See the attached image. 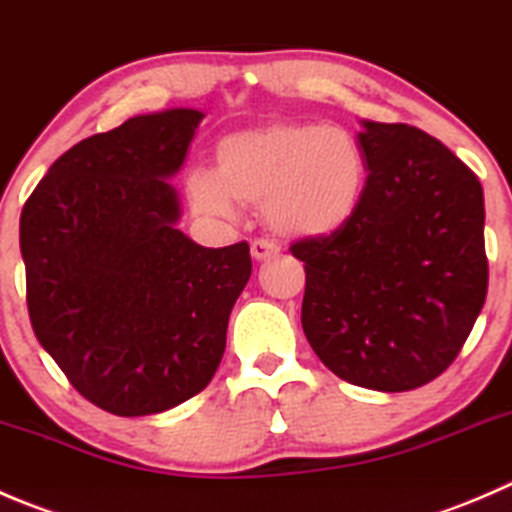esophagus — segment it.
Instances as JSON below:
<instances>
[{"label": "esophagus", "instance_id": "esophagus-1", "mask_svg": "<svg viewBox=\"0 0 512 512\" xmlns=\"http://www.w3.org/2000/svg\"><path fill=\"white\" fill-rule=\"evenodd\" d=\"M278 251H281V246H278L276 241H271V239L251 241V256H254L256 261H266V258L276 256Z\"/></svg>", "mask_w": 512, "mask_h": 512}]
</instances>
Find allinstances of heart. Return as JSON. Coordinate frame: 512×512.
I'll return each instance as SVG.
<instances>
[{
    "mask_svg": "<svg viewBox=\"0 0 512 512\" xmlns=\"http://www.w3.org/2000/svg\"><path fill=\"white\" fill-rule=\"evenodd\" d=\"M366 156L343 126L276 121L224 136L216 169L196 166L186 194L199 214L231 219L236 201L263 206L283 236H328L358 209Z\"/></svg>",
    "mask_w": 512,
    "mask_h": 512,
    "instance_id": "1",
    "label": "heart"
}]
</instances>
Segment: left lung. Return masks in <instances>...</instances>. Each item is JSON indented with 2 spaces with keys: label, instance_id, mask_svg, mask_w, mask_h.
<instances>
[{
  "label": "left lung",
  "instance_id": "obj_1",
  "mask_svg": "<svg viewBox=\"0 0 512 512\" xmlns=\"http://www.w3.org/2000/svg\"><path fill=\"white\" fill-rule=\"evenodd\" d=\"M366 186L351 219L301 239V323L328 371L371 391L438 378L473 331L488 293L478 176L408 124L363 121Z\"/></svg>",
  "mask_w": 512,
  "mask_h": 512
}]
</instances>
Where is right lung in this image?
<instances>
[{
  "label": "right lung",
  "mask_w": 512,
  "mask_h": 512,
  "mask_svg": "<svg viewBox=\"0 0 512 512\" xmlns=\"http://www.w3.org/2000/svg\"><path fill=\"white\" fill-rule=\"evenodd\" d=\"M204 114L134 116L64 151L27 199L19 249L44 351L114 416L169 411L204 391L251 276L249 244H194L176 229L169 176Z\"/></svg>",
  "instance_id": "add662e5"
}]
</instances>
